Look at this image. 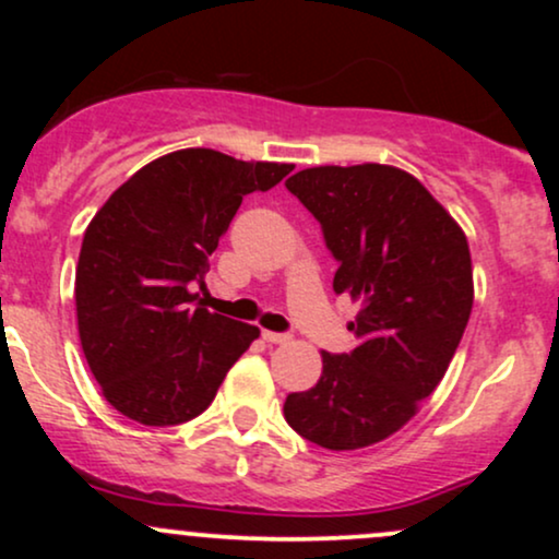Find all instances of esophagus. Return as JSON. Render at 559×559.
Wrapping results in <instances>:
<instances>
[{
  "mask_svg": "<svg viewBox=\"0 0 559 559\" xmlns=\"http://www.w3.org/2000/svg\"><path fill=\"white\" fill-rule=\"evenodd\" d=\"M262 338H265L267 344H286L288 338V333H278V331H262Z\"/></svg>",
  "mask_w": 559,
  "mask_h": 559,
  "instance_id": "34e87169",
  "label": "esophagus"
}]
</instances>
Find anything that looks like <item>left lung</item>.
Returning <instances> with one entry per match:
<instances>
[{
    "mask_svg": "<svg viewBox=\"0 0 559 559\" xmlns=\"http://www.w3.org/2000/svg\"><path fill=\"white\" fill-rule=\"evenodd\" d=\"M286 189L320 223L338 262L333 292L360 305L357 346L323 352V376L286 396L288 426L312 444L386 439L444 378L473 307L471 249L418 178L391 165L307 168Z\"/></svg>",
    "mask_w": 559,
    "mask_h": 559,
    "instance_id": "8db88e82",
    "label": "left lung"
}]
</instances>
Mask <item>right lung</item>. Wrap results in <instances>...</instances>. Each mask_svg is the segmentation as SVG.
Returning <instances> with one entry per match:
<instances>
[{"mask_svg": "<svg viewBox=\"0 0 559 559\" xmlns=\"http://www.w3.org/2000/svg\"><path fill=\"white\" fill-rule=\"evenodd\" d=\"M294 165L181 150L144 165L83 234L75 310L107 402L141 426H178L210 407L258 325L215 316L194 294L241 199Z\"/></svg>", "mask_w": 559, "mask_h": 559, "instance_id": "obj_1", "label": "right lung"}]
</instances>
